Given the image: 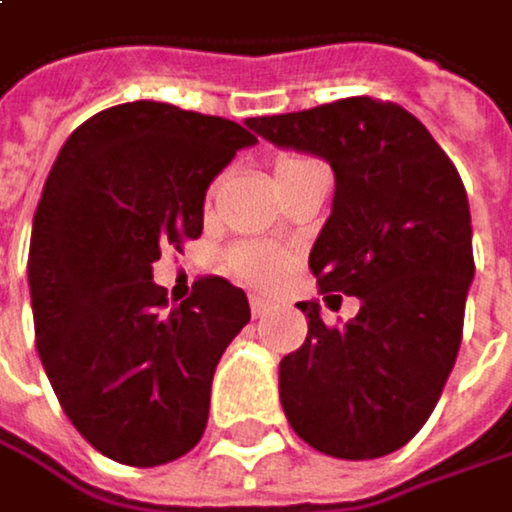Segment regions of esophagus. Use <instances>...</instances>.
I'll return each instance as SVG.
<instances>
[{
	"instance_id": "1",
	"label": "esophagus",
	"mask_w": 512,
	"mask_h": 512,
	"mask_svg": "<svg viewBox=\"0 0 512 512\" xmlns=\"http://www.w3.org/2000/svg\"><path fill=\"white\" fill-rule=\"evenodd\" d=\"M248 303H251V315H254V318H264V315H267V309H270L264 297H251Z\"/></svg>"
}]
</instances>
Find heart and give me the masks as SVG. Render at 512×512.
Returning a JSON list of instances; mask_svg holds the SVG:
<instances>
[{
    "label": "heart",
    "mask_w": 512,
    "mask_h": 512,
    "mask_svg": "<svg viewBox=\"0 0 512 512\" xmlns=\"http://www.w3.org/2000/svg\"><path fill=\"white\" fill-rule=\"evenodd\" d=\"M306 161L309 158H300V155H282L276 161V176H282ZM285 267H288V251L273 242H239L227 251V270L251 288L276 285L282 279Z\"/></svg>",
    "instance_id": "1"
}]
</instances>
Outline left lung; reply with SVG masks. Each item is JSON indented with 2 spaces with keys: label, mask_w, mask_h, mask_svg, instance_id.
Instances as JSON below:
<instances>
[{
  "label": "left lung",
  "mask_w": 512,
  "mask_h": 512,
  "mask_svg": "<svg viewBox=\"0 0 512 512\" xmlns=\"http://www.w3.org/2000/svg\"><path fill=\"white\" fill-rule=\"evenodd\" d=\"M248 128L330 161L336 197L309 270L324 294L360 300L345 327L297 303L309 336L279 366L285 417L318 453L387 456L423 429L462 345L474 248L459 170L417 116L369 95Z\"/></svg>",
  "instance_id": "1"
}]
</instances>
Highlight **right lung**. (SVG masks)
<instances>
[{
    "mask_svg": "<svg viewBox=\"0 0 512 512\" xmlns=\"http://www.w3.org/2000/svg\"><path fill=\"white\" fill-rule=\"evenodd\" d=\"M254 140L131 101L86 119L53 161L29 242L35 348L74 429L113 462H173L206 429L215 366L251 309L218 276L167 303L152 264L203 233L209 182Z\"/></svg>",
    "mask_w": 512,
    "mask_h": 512,
    "instance_id": "1",
    "label": "right lung"
}]
</instances>
